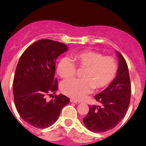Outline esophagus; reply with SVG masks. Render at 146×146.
Returning a JSON list of instances; mask_svg holds the SVG:
<instances>
[{
	"label": "esophagus",
	"mask_w": 146,
	"mask_h": 146,
	"mask_svg": "<svg viewBox=\"0 0 146 146\" xmlns=\"http://www.w3.org/2000/svg\"><path fill=\"white\" fill-rule=\"evenodd\" d=\"M70 102H73V103H75V104H79L81 103V101H78V100H76V99H70Z\"/></svg>",
	"instance_id": "esophagus-1"
}]
</instances>
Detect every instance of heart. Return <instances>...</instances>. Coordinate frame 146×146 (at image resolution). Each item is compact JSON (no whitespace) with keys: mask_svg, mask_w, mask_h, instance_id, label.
<instances>
[{"mask_svg":"<svg viewBox=\"0 0 146 146\" xmlns=\"http://www.w3.org/2000/svg\"><path fill=\"white\" fill-rule=\"evenodd\" d=\"M72 60L78 68L84 69L81 75L82 78L63 81L60 88L64 94L73 99H82L94 88L98 90L107 87L117 71L116 60L98 52L85 50L75 53ZM57 71L62 78H70L76 76V68L72 60L64 58L58 62Z\"/></svg>","mask_w":146,"mask_h":146,"instance_id":"1","label":"heart"}]
</instances>
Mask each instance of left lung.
Here are the masks:
<instances>
[{
  "label": "left lung",
  "mask_w": 146,
  "mask_h": 146,
  "mask_svg": "<svg viewBox=\"0 0 146 146\" xmlns=\"http://www.w3.org/2000/svg\"><path fill=\"white\" fill-rule=\"evenodd\" d=\"M118 69L112 82L101 93L94 96L100 106H88L89 111L84 118L87 129L94 133H104L114 128L126 114L131 86L128 67L122 54L117 51Z\"/></svg>",
  "instance_id": "1"
}]
</instances>
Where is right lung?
<instances>
[{"label": "right lung", "instance_id": "1", "mask_svg": "<svg viewBox=\"0 0 146 146\" xmlns=\"http://www.w3.org/2000/svg\"><path fill=\"white\" fill-rule=\"evenodd\" d=\"M68 49L63 43L40 39L24 52L17 64L13 85L16 108L26 122L36 128L53 125L70 102L62 94L54 95L50 102L45 99L58 90L55 62Z\"/></svg>", "mask_w": 146, "mask_h": 146}]
</instances>
